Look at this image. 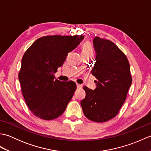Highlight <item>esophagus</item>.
I'll return each instance as SVG.
<instances>
[{
	"label": "esophagus",
	"mask_w": 151,
	"mask_h": 151,
	"mask_svg": "<svg viewBox=\"0 0 151 151\" xmlns=\"http://www.w3.org/2000/svg\"><path fill=\"white\" fill-rule=\"evenodd\" d=\"M76 87L78 88H81L82 87V86L81 84H76Z\"/></svg>",
	"instance_id": "esophagus-1"
}]
</instances>
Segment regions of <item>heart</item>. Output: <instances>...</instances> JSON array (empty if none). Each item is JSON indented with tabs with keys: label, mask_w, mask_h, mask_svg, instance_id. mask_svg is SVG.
Wrapping results in <instances>:
<instances>
[{
	"label": "heart",
	"mask_w": 151,
	"mask_h": 151,
	"mask_svg": "<svg viewBox=\"0 0 151 151\" xmlns=\"http://www.w3.org/2000/svg\"><path fill=\"white\" fill-rule=\"evenodd\" d=\"M93 54V49L91 44L88 41L85 42L82 47V54L92 56Z\"/></svg>",
	"instance_id": "1"
}]
</instances>
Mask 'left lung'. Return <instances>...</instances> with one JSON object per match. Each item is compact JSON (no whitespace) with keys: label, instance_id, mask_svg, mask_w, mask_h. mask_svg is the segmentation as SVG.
<instances>
[{"label":"left lung","instance_id":"8db88e82","mask_svg":"<svg viewBox=\"0 0 151 151\" xmlns=\"http://www.w3.org/2000/svg\"><path fill=\"white\" fill-rule=\"evenodd\" d=\"M95 60L91 74L97 79L94 90L84 86L86 97L81 102L89 120L102 123L117 115L132 84L127 56L112 41L95 37Z\"/></svg>","mask_w":151,"mask_h":151}]
</instances>
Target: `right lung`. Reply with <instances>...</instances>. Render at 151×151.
I'll return each instance as SVG.
<instances>
[{
  "label": "right lung",
  "mask_w": 151,
  "mask_h": 151,
  "mask_svg": "<svg viewBox=\"0 0 151 151\" xmlns=\"http://www.w3.org/2000/svg\"><path fill=\"white\" fill-rule=\"evenodd\" d=\"M84 37L82 35L43 36L24 54L19 80L27 106L36 117L52 120L65 110L76 89V83L54 79V73Z\"/></svg>",
  "instance_id": "right-lung-1"
}]
</instances>
